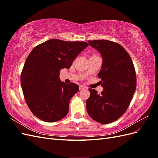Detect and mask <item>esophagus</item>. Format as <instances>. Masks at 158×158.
<instances>
[{
	"mask_svg": "<svg viewBox=\"0 0 158 158\" xmlns=\"http://www.w3.org/2000/svg\"><path fill=\"white\" fill-rule=\"evenodd\" d=\"M87 88H85L84 85H80V90H84V89H86Z\"/></svg>",
	"mask_w": 158,
	"mask_h": 158,
	"instance_id": "obj_1",
	"label": "esophagus"
}]
</instances>
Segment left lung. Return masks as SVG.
<instances>
[{"mask_svg": "<svg viewBox=\"0 0 158 158\" xmlns=\"http://www.w3.org/2000/svg\"><path fill=\"white\" fill-rule=\"evenodd\" d=\"M88 43L102 56L98 77L103 90L98 94L95 89H89L87 111L94 121L109 124L121 117L131 103L136 88L135 69L130 55L117 43L103 40Z\"/></svg>", "mask_w": 158, "mask_h": 158, "instance_id": "8db88e82", "label": "left lung"}]
</instances>
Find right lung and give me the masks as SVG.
<instances>
[{"label":"right lung","instance_id":"1","mask_svg":"<svg viewBox=\"0 0 158 158\" xmlns=\"http://www.w3.org/2000/svg\"><path fill=\"white\" fill-rule=\"evenodd\" d=\"M88 46L84 41L53 39L31 51L20 79L26 103L35 117L53 123L67 114L70 100L78 92L79 86L60 81V70L70 69L76 57Z\"/></svg>","mask_w":158,"mask_h":158}]
</instances>
